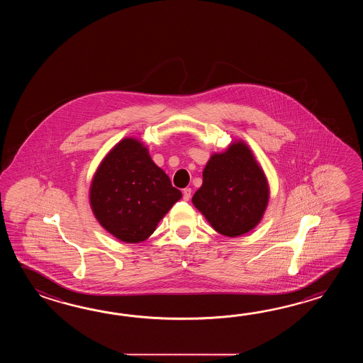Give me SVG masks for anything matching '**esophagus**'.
I'll return each instance as SVG.
<instances>
[{
	"mask_svg": "<svg viewBox=\"0 0 363 363\" xmlns=\"http://www.w3.org/2000/svg\"><path fill=\"white\" fill-rule=\"evenodd\" d=\"M191 194H192V189H191V188H185V189H183V199H184V201H189Z\"/></svg>",
	"mask_w": 363,
	"mask_h": 363,
	"instance_id": "esophagus-1",
	"label": "esophagus"
}]
</instances>
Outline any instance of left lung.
<instances>
[{"label":"left lung","mask_w":363,"mask_h":363,"mask_svg":"<svg viewBox=\"0 0 363 363\" xmlns=\"http://www.w3.org/2000/svg\"><path fill=\"white\" fill-rule=\"evenodd\" d=\"M202 179L193 205L216 232L236 238L261 222L270 191L264 172L245 143H233L223 153L211 155Z\"/></svg>","instance_id":"1"}]
</instances>
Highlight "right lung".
I'll return each mask as SVG.
<instances>
[{
	"label": "right lung",
	"instance_id": "add662e5",
	"mask_svg": "<svg viewBox=\"0 0 363 363\" xmlns=\"http://www.w3.org/2000/svg\"><path fill=\"white\" fill-rule=\"evenodd\" d=\"M182 192L171 184L139 140L125 138L104 158L93 177L89 201L101 225L116 239L147 240Z\"/></svg>",
	"mask_w": 363,
	"mask_h": 363
}]
</instances>
